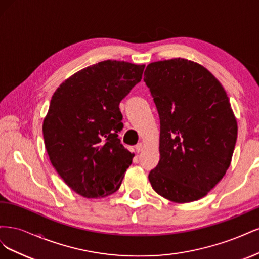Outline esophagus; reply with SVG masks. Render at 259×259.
<instances>
[{
	"instance_id": "1",
	"label": "esophagus",
	"mask_w": 259,
	"mask_h": 259,
	"mask_svg": "<svg viewBox=\"0 0 259 259\" xmlns=\"http://www.w3.org/2000/svg\"><path fill=\"white\" fill-rule=\"evenodd\" d=\"M135 149H136V151L139 153V152H142V151H143L144 146H143V144H142V143H139V144H137V145L135 146Z\"/></svg>"
}]
</instances>
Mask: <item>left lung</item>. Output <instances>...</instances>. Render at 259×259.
<instances>
[{
	"mask_svg": "<svg viewBox=\"0 0 259 259\" xmlns=\"http://www.w3.org/2000/svg\"><path fill=\"white\" fill-rule=\"evenodd\" d=\"M144 76L160 117V161L148 178L163 198L197 201L230 165L238 125L229 98L207 69L187 59L151 62Z\"/></svg>",
	"mask_w": 259,
	"mask_h": 259,
	"instance_id": "left-lung-1",
	"label": "left lung"
}]
</instances>
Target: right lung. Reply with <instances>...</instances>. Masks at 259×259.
<instances>
[{
  "label": "right lung",
  "mask_w": 259,
  "mask_h": 259,
  "mask_svg": "<svg viewBox=\"0 0 259 259\" xmlns=\"http://www.w3.org/2000/svg\"><path fill=\"white\" fill-rule=\"evenodd\" d=\"M145 65L105 60L76 72L54 93L43 122L52 165L73 191L100 198L119 189L132 164L119 139V105L140 82Z\"/></svg>",
  "instance_id": "add662e5"
}]
</instances>
